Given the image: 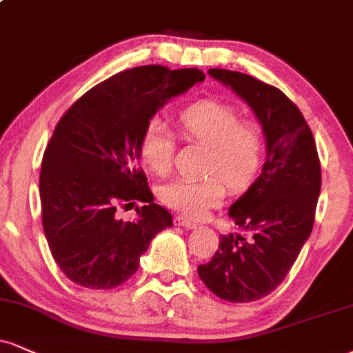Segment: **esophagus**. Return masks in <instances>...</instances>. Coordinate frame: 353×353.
I'll return each instance as SVG.
<instances>
[{"mask_svg": "<svg viewBox=\"0 0 353 353\" xmlns=\"http://www.w3.org/2000/svg\"><path fill=\"white\" fill-rule=\"evenodd\" d=\"M174 225H177V227H184V228H189V230H192V228H195L197 227V223L195 222H190L189 219H185V217H176L174 219Z\"/></svg>", "mask_w": 353, "mask_h": 353, "instance_id": "obj_1", "label": "esophagus"}]
</instances>
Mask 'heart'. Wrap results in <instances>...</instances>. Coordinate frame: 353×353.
<instances>
[{
	"label": "heart",
	"mask_w": 353,
	"mask_h": 353,
	"mask_svg": "<svg viewBox=\"0 0 353 353\" xmlns=\"http://www.w3.org/2000/svg\"><path fill=\"white\" fill-rule=\"evenodd\" d=\"M181 130L190 143L209 148L202 172L209 177L174 179L159 189V199L189 219H202L232 190L246 188L260 169L265 138L254 121L240 120L239 110L219 100H201L179 114ZM141 158L151 171L169 174L176 154V138L163 120L148 123L141 136ZM221 179L219 180L218 177Z\"/></svg>",
	"instance_id": "heart-1"
}]
</instances>
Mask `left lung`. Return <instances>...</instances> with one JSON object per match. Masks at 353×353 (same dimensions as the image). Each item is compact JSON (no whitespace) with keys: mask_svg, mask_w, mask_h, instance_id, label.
Here are the masks:
<instances>
[{"mask_svg":"<svg viewBox=\"0 0 353 353\" xmlns=\"http://www.w3.org/2000/svg\"><path fill=\"white\" fill-rule=\"evenodd\" d=\"M209 74L250 105L266 138L261 174L228 215L241 235H220L219 250L197 273L228 303H252L273 292L299 256L316 217L321 161L303 113L279 88L225 69Z\"/></svg>","mask_w":353,"mask_h":353,"instance_id":"1","label":"left lung"}]
</instances>
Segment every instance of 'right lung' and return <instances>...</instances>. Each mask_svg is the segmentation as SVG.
<instances>
[{
	"label": "right lung",
	"mask_w": 353,
	"mask_h": 353,
	"mask_svg": "<svg viewBox=\"0 0 353 353\" xmlns=\"http://www.w3.org/2000/svg\"><path fill=\"white\" fill-rule=\"evenodd\" d=\"M199 69L143 65L113 75L75 101L42 158V227L63 274L88 290H112L138 271L151 240L172 227L139 168L141 136L172 97L203 82ZM144 201L139 219H116L118 205Z\"/></svg>",
	"instance_id": "obj_1"
}]
</instances>
